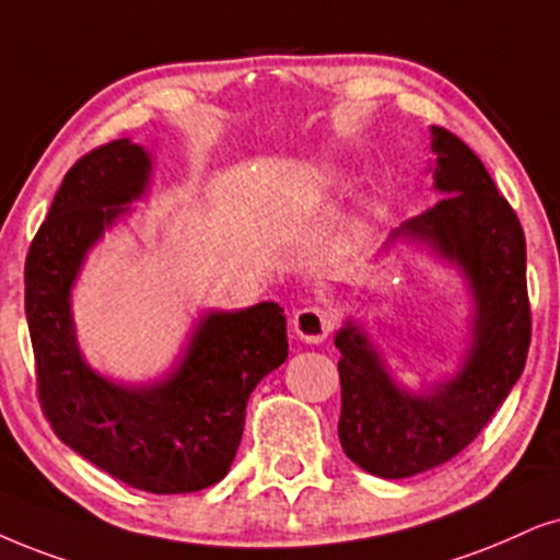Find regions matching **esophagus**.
<instances>
[{
  "label": "esophagus",
  "mask_w": 560,
  "mask_h": 560,
  "mask_svg": "<svg viewBox=\"0 0 560 560\" xmlns=\"http://www.w3.org/2000/svg\"><path fill=\"white\" fill-rule=\"evenodd\" d=\"M294 332L304 343H323L332 330V317L320 307H304L294 315Z\"/></svg>",
  "instance_id": "34e87169"
}]
</instances>
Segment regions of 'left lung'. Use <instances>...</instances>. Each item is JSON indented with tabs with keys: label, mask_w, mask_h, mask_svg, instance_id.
Returning <instances> with one entry per match:
<instances>
[{
	"label": "left lung",
	"mask_w": 560,
	"mask_h": 560,
	"mask_svg": "<svg viewBox=\"0 0 560 560\" xmlns=\"http://www.w3.org/2000/svg\"><path fill=\"white\" fill-rule=\"evenodd\" d=\"M429 173L442 196L387 245L429 250L455 268L470 296L468 341L457 370L419 390L400 385L362 317L346 315L338 439L351 463L380 478H410L463 452L520 380L529 349L525 232L483 162L447 129L431 126Z\"/></svg>",
	"instance_id": "1"
}]
</instances>
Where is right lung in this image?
<instances>
[{
  "label": "right lung",
  "mask_w": 560,
  "mask_h": 560,
  "mask_svg": "<svg viewBox=\"0 0 560 560\" xmlns=\"http://www.w3.org/2000/svg\"><path fill=\"white\" fill-rule=\"evenodd\" d=\"M152 173V152L118 139L63 175L25 260V317L56 436L126 486L190 493L228 476L247 398L287 362V317L276 302L201 313L167 374L141 385L84 359L72 289L92 247L147 196Z\"/></svg>",
  "instance_id": "1"
}]
</instances>
